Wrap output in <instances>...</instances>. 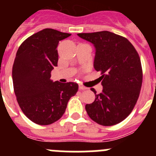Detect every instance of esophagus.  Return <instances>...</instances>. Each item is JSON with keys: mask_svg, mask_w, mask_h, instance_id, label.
Instances as JSON below:
<instances>
[{"mask_svg": "<svg viewBox=\"0 0 156 156\" xmlns=\"http://www.w3.org/2000/svg\"><path fill=\"white\" fill-rule=\"evenodd\" d=\"M78 86H79V90H87V87L83 85L82 84H80Z\"/></svg>", "mask_w": 156, "mask_h": 156, "instance_id": "obj_1", "label": "esophagus"}]
</instances>
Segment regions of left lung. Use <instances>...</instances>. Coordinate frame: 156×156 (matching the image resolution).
<instances>
[{"label": "left lung", "mask_w": 156, "mask_h": 156, "mask_svg": "<svg viewBox=\"0 0 156 156\" xmlns=\"http://www.w3.org/2000/svg\"><path fill=\"white\" fill-rule=\"evenodd\" d=\"M94 44V67L101 72L103 92L85 106L89 117L103 126L120 123L130 114L139 98L143 70L139 54L126 37L108 31L78 34Z\"/></svg>", "instance_id": "left-lung-1"}]
</instances>
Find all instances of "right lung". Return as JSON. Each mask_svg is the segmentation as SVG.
Segmentation results:
<instances>
[{
    "label": "right lung",
    "instance_id": "obj_1",
    "mask_svg": "<svg viewBox=\"0 0 156 156\" xmlns=\"http://www.w3.org/2000/svg\"><path fill=\"white\" fill-rule=\"evenodd\" d=\"M70 35L44 29L26 39L16 52L12 70L14 92L25 115L37 125L59 120L78 91L77 83L50 79L51 71L57 66L59 41Z\"/></svg>",
    "mask_w": 156,
    "mask_h": 156
}]
</instances>
